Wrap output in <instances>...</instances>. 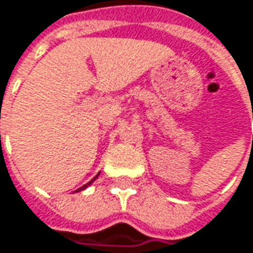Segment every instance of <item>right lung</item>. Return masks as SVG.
<instances>
[{
	"instance_id": "add662e5",
	"label": "right lung",
	"mask_w": 253,
	"mask_h": 253,
	"mask_svg": "<svg viewBox=\"0 0 253 253\" xmlns=\"http://www.w3.org/2000/svg\"><path fill=\"white\" fill-rule=\"evenodd\" d=\"M97 176H98V175H97ZM97 176H94V179H91V181H89V182H88V184H85V185H84V187H81V188H78V190H77V191H82V190H85V188H86V187H88V185H91V184H92V182H94V181H95V179H97Z\"/></svg>"
}]
</instances>
